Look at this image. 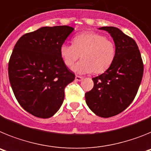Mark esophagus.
I'll list each match as a JSON object with an SVG mask.
<instances>
[{
    "instance_id": "1",
    "label": "esophagus",
    "mask_w": 151,
    "mask_h": 151,
    "mask_svg": "<svg viewBox=\"0 0 151 151\" xmlns=\"http://www.w3.org/2000/svg\"><path fill=\"white\" fill-rule=\"evenodd\" d=\"M83 79V77L82 76H76V81H77V82H81L82 80Z\"/></svg>"
}]
</instances>
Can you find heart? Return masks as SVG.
<instances>
[{
  "instance_id": "1",
  "label": "heart",
  "mask_w": 151,
  "mask_h": 151,
  "mask_svg": "<svg viewBox=\"0 0 151 151\" xmlns=\"http://www.w3.org/2000/svg\"><path fill=\"white\" fill-rule=\"evenodd\" d=\"M64 63L73 66L80 57L82 60L73 66L78 73H101L110 67L115 58L114 43L94 32H84L74 37L73 45L64 43L60 47Z\"/></svg>"
}]
</instances>
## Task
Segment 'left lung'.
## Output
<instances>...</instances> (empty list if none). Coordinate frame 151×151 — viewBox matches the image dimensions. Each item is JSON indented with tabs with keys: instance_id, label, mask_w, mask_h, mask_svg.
<instances>
[{
	"instance_id": "left-lung-1",
	"label": "left lung",
	"mask_w": 151,
	"mask_h": 151,
	"mask_svg": "<svg viewBox=\"0 0 151 151\" xmlns=\"http://www.w3.org/2000/svg\"><path fill=\"white\" fill-rule=\"evenodd\" d=\"M113 38L116 55L110 67L92 78L94 88L85 93V101L94 113L111 117L125 110L135 97L143 76L144 66L135 41L113 26H104Z\"/></svg>"
}]
</instances>
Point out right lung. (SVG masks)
Returning a JSON list of instances; mask_svg holds the SVG:
<instances>
[{
    "mask_svg": "<svg viewBox=\"0 0 151 151\" xmlns=\"http://www.w3.org/2000/svg\"><path fill=\"white\" fill-rule=\"evenodd\" d=\"M73 30L41 27L22 35L14 46L8 65L10 85L19 104L35 116H53L63 102L64 88L75 79L60 53Z\"/></svg>",
    "mask_w": 151,
    "mask_h": 151,
    "instance_id": "right-lung-1",
    "label": "right lung"
}]
</instances>
